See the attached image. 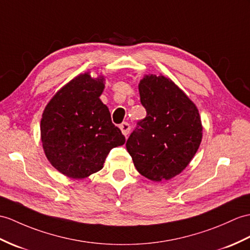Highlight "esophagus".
I'll use <instances>...</instances> for the list:
<instances>
[{"label": "esophagus", "mask_w": 250, "mask_h": 250, "mask_svg": "<svg viewBox=\"0 0 250 250\" xmlns=\"http://www.w3.org/2000/svg\"><path fill=\"white\" fill-rule=\"evenodd\" d=\"M130 129H131V126H130V125L127 124V123H124V124L120 125V130H121V132H123V134L125 136H126L127 134H129Z\"/></svg>", "instance_id": "obj_1"}]
</instances>
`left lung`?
<instances>
[{
	"label": "left lung",
	"mask_w": 250,
	"mask_h": 250,
	"mask_svg": "<svg viewBox=\"0 0 250 250\" xmlns=\"http://www.w3.org/2000/svg\"><path fill=\"white\" fill-rule=\"evenodd\" d=\"M138 90L147 116L127 138L126 150L141 175L155 182L170 180L185 169L200 146L198 108L164 75H145Z\"/></svg>",
	"instance_id": "left-lung-1"
}]
</instances>
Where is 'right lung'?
Wrapping results in <instances>:
<instances>
[{
  "mask_svg": "<svg viewBox=\"0 0 250 250\" xmlns=\"http://www.w3.org/2000/svg\"><path fill=\"white\" fill-rule=\"evenodd\" d=\"M104 77L85 72L56 92L40 121L43 151L55 169L71 179H84L103 168L109 151L125 138L100 100Z\"/></svg>",
  "mask_w": 250,
  "mask_h": 250,
  "instance_id": "obj_1",
  "label": "right lung"
}]
</instances>
